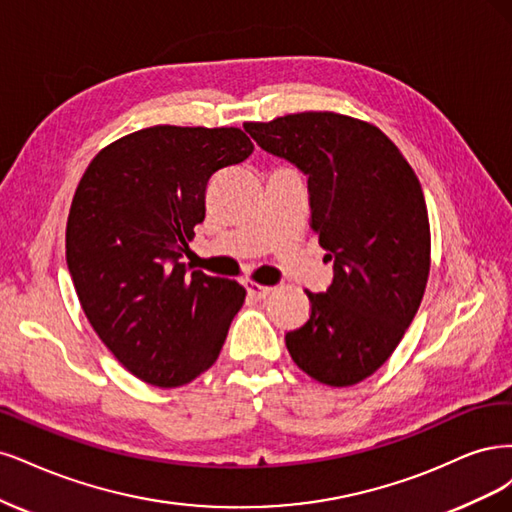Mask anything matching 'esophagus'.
<instances>
[{"label":"esophagus","instance_id":"obj_1","mask_svg":"<svg viewBox=\"0 0 512 512\" xmlns=\"http://www.w3.org/2000/svg\"><path fill=\"white\" fill-rule=\"evenodd\" d=\"M244 287H246V293H249L251 298H255V300H263V298H266V295H270V291H272V287L259 285V283H255V280H246Z\"/></svg>","mask_w":512,"mask_h":512}]
</instances>
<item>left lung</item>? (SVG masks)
<instances>
[{
    "label": "left lung",
    "instance_id": "obj_1",
    "mask_svg": "<svg viewBox=\"0 0 512 512\" xmlns=\"http://www.w3.org/2000/svg\"><path fill=\"white\" fill-rule=\"evenodd\" d=\"M244 129L308 176L310 229L334 261L332 285L306 291L310 315L285 334L289 355L323 385H357L391 357L423 300L432 236L419 178L381 129L346 114Z\"/></svg>",
    "mask_w": 512,
    "mask_h": 512
}]
</instances>
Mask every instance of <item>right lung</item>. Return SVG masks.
I'll return each mask as SVG.
<instances>
[{
  "mask_svg": "<svg viewBox=\"0 0 512 512\" xmlns=\"http://www.w3.org/2000/svg\"><path fill=\"white\" fill-rule=\"evenodd\" d=\"M240 127L155 125L110 142L82 174L65 225L78 302L119 364L153 387H180L217 361L246 291L187 272L206 189L253 153Z\"/></svg>",
  "mask_w": 512,
  "mask_h": 512,
  "instance_id": "obj_1",
  "label": "right lung"
}]
</instances>
